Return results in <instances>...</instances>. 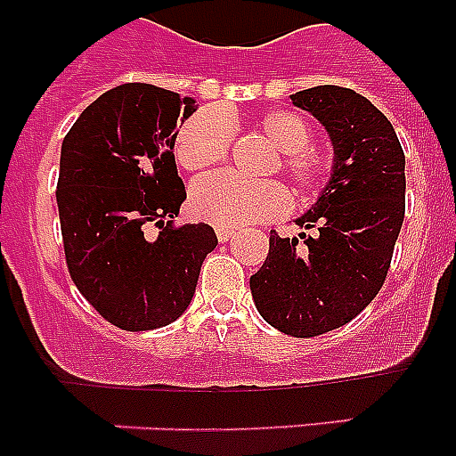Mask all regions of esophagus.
<instances>
[{"label":"esophagus","mask_w":456,"mask_h":456,"mask_svg":"<svg viewBox=\"0 0 456 456\" xmlns=\"http://www.w3.org/2000/svg\"><path fill=\"white\" fill-rule=\"evenodd\" d=\"M216 231V240L219 241H231L232 240V235H235V231H232V228H228V225H216L215 228Z\"/></svg>","instance_id":"1"}]
</instances>
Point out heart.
<instances>
[{"label":"heart","mask_w":456,"mask_h":456,"mask_svg":"<svg viewBox=\"0 0 456 456\" xmlns=\"http://www.w3.org/2000/svg\"><path fill=\"white\" fill-rule=\"evenodd\" d=\"M256 130L281 152L276 168L301 193H317L329 184L331 157L310 146L313 125L292 109H272L256 118ZM232 118L216 107L200 109L180 127L175 159L187 171H208L228 157ZM288 191L278 183H247L231 173L199 180L189 191V209L200 221L215 225H247L269 221L288 209Z\"/></svg>","instance_id":"obj_1"}]
</instances>
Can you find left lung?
<instances>
[{
	"label": "left lung",
	"instance_id": "left-lung-1",
	"mask_svg": "<svg viewBox=\"0 0 456 456\" xmlns=\"http://www.w3.org/2000/svg\"><path fill=\"white\" fill-rule=\"evenodd\" d=\"M326 127L331 180L297 224L301 240L269 235L267 260L251 276L265 322L294 338L347 324L379 294L404 221V151L393 125L352 88H305L289 95Z\"/></svg>",
	"mask_w": 456,
	"mask_h": 456
}]
</instances>
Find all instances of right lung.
Returning a JSON list of instances; mask_svg holds the SVG:
<instances>
[{
	"mask_svg": "<svg viewBox=\"0 0 456 456\" xmlns=\"http://www.w3.org/2000/svg\"><path fill=\"white\" fill-rule=\"evenodd\" d=\"M193 111L178 93L123 84L88 104L63 139L56 205L68 272L123 331L178 320L216 248L212 225L171 221L187 199L173 146L178 120Z\"/></svg>",
	"mask_w": 456,
	"mask_h": 456,
	"instance_id": "1",
	"label": "right lung"
}]
</instances>
